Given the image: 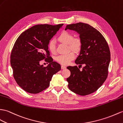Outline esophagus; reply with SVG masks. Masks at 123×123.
<instances>
[{
    "instance_id": "esophagus-1",
    "label": "esophagus",
    "mask_w": 123,
    "mask_h": 123,
    "mask_svg": "<svg viewBox=\"0 0 123 123\" xmlns=\"http://www.w3.org/2000/svg\"><path fill=\"white\" fill-rule=\"evenodd\" d=\"M66 68V67L64 66V65H62L61 66V69L62 70H64V69H65Z\"/></svg>"
}]
</instances>
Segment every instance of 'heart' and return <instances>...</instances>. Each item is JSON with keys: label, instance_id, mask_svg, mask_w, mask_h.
Here are the masks:
<instances>
[{"label": "heart", "instance_id": "heart-1", "mask_svg": "<svg viewBox=\"0 0 123 123\" xmlns=\"http://www.w3.org/2000/svg\"><path fill=\"white\" fill-rule=\"evenodd\" d=\"M58 40L63 43L68 44V48L74 51H78L80 50L82 42L79 38H74L72 33L68 31H63L58 37ZM48 48L51 52L55 51V41L51 40L49 42ZM75 55L73 52H70L65 55H59L56 60L60 63L63 65L68 64L71 60L74 59Z\"/></svg>", "mask_w": 123, "mask_h": 123}]
</instances>
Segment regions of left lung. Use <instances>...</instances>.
<instances>
[{
    "instance_id": "obj_1",
    "label": "left lung",
    "mask_w": 123,
    "mask_h": 123,
    "mask_svg": "<svg viewBox=\"0 0 123 123\" xmlns=\"http://www.w3.org/2000/svg\"><path fill=\"white\" fill-rule=\"evenodd\" d=\"M75 31L82 45L76 64H84L82 71L77 66L68 67L71 72L67 79L69 89L80 95L95 92L106 80L111 60L109 47L104 37L95 28L82 22L68 25L65 30Z\"/></svg>"
}]
</instances>
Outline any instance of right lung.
Returning <instances> with one entry per match:
<instances>
[{"label":"right lung","mask_w":123,"mask_h":123,"mask_svg":"<svg viewBox=\"0 0 123 123\" xmlns=\"http://www.w3.org/2000/svg\"><path fill=\"white\" fill-rule=\"evenodd\" d=\"M63 24L37 25L23 32L17 39L10 56L14 79L25 92L37 94L46 89L61 65L50 57L48 44ZM44 59L46 67L39 64Z\"/></svg>","instance_id":"right-lung-1"}]
</instances>
